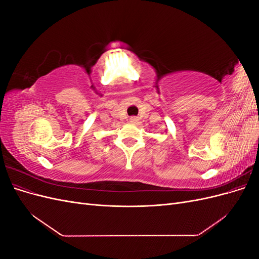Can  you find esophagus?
Segmentation results:
<instances>
[{
	"label": "esophagus",
	"mask_w": 259,
	"mask_h": 259,
	"mask_svg": "<svg viewBox=\"0 0 259 259\" xmlns=\"http://www.w3.org/2000/svg\"><path fill=\"white\" fill-rule=\"evenodd\" d=\"M130 121H131L132 123H135V122H137V117H136V116H132L131 119H130Z\"/></svg>",
	"instance_id": "esophagus-1"
}]
</instances>
